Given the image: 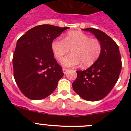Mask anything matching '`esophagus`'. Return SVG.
Segmentation results:
<instances>
[{
	"label": "esophagus",
	"instance_id": "1",
	"mask_svg": "<svg viewBox=\"0 0 131 131\" xmlns=\"http://www.w3.org/2000/svg\"><path fill=\"white\" fill-rule=\"evenodd\" d=\"M68 70H69V69H66V68H63V69H62V71H63V73L64 74L66 73L67 71H68Z\"/></svg>",
	"mask_w": 131,
	"mask_h": 131
}]
</instances>
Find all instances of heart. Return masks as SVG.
Returning a JSON list of instances; mask_svg holds the SVG:
<instances>
[{
  "instance_id": "1",
  "label": "heart",
  "mask_w": 131,
  "mask_h": 131,
  "mask_svg": "<svg viewBox=\"0 0 131 131\" xmlns=\"http://www.w3.org/2000/svg\"><path fill=\"white\" fill-rule=\"evenodd\" d=\"M54 56L60 60L71 49V54L63 58L62 64L73 68L82 63L83 67L92 66L100 58L102 46L100 40L91 39L90 36L81 31H69L63 39H55L51 44Z\"/></svg>"
}]
</instances>
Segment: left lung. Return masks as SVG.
I'll use <instances>...</instances> for the list:
<instances>
[{
    "instance_id": "8db88e82",
    "label": "left lung",
    "mask_w": 131,
    "mask_h": 131,
    "mask_svg": "<svg viewBox=\"0 0 131 131\" xmlns=\"http://www.w3.org/2000/svg\"><path fill=\"white\" fill-rule=\"evenodd\" d=\"M100 40L102 51L96 62L84 71H77L73 83L75 92L84 100L98 101L110 93L117 81L121 69V58L118 45L110 37L94 28L83 29Z\"/></svg>"
}]
</instances>
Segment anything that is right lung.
I'll list each match as a JSON object with an SVG mask.
<instances>
[{
	"label": "right lung",
	"mask_w": 131,
	"mask_h": 131,
	"mask_svg": "<svg viewBox=\"0 0 131 131\" xmlns=\"http://www.w3.org/2000/svg\"><path fill=\"white\" fill-rule=\"evenodd\" d=\"M68 29L49 24L38 25L17 41L12 59L14 77L27 98L43 99L57 87L64 74L54 58L51 44Z\"/></svg>",
	"instance_id": "right-lung-1"
}]
</instances>
